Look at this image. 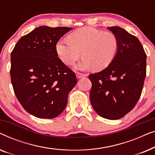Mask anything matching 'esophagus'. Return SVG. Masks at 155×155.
Here are the masks:
<instances>
[{
	"instance_id": "34e87169",
	"label": "esophagus",
	"mask_w": 155,
	"mask_h": 155,
	"mask_svg": "<svg viewBox=\"0 0 155 155\" xmlns=\"http://www.w3.org/2000/svg\"><path fill=\"white\" fill-rule=\"evenodd\" d=\"M76 76H77V78L80 79V78H82L83 77H86L87 75H86V74L80 73V72H77V73H76Z\"/></svg>"
}]
</instances>
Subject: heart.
<instances>
[{
    "mask_svg": "<svg viewBox=\"0 0 155 155\" xmlns=\"http://www.w3.org/2000/svg\"><path fill=\"white\" fill-rule=\"evenodd\" d=\"M118 40L111 31H104L94 27H84L70 34L66 40H59L56 51L65 64L73 65L81 56L82 60L76 68L85 70L93 67L101 71L109 65L116 56Z\"/></svg>",
    "mask_w": 155,
    "mask_h": 155,
    "instance_id": "1",
    "label": "heart"
}]
</instances>
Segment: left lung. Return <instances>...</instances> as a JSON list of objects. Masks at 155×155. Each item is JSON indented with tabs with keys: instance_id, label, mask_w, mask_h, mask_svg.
I'll list each match as a JSON object with an SVG mask.
<instances>
[{
	"instance_id": "left-lung-1",
	"label": "left lung",
	"mask_w": 155,
	"mask_h": 155,
	"mask_svg": "<svg viewBox=\"0 0 155 155\" xmlns=\"http://www.w3.org/2000/svg\"><path fill=\"white\" fill-rule=\"evenodd\" d=\"M118 40L116 56L99 73L89 75L91 104L101 117L116 120L130 112L140 97L146 76V55L140 41L119 27H108Z\"/></svg>"
}]
</instances>
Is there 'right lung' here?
Segmentation results:
<instances>
[{"label": "right lung", "mask_w": 155, "mask_h": 155, "mask_svg": "<svg viewBox=\"0 0 155 155\" xmlns=\"http://www.w3.org/2000/svg\"><path fill=\"white\" fill-rule=\"evenodd\" d=\"M72 29L39 27L21 37L11 52L14 92L25 111L37 118H53L62 113L77 84L75 73L56 51L57 42Z\"/></svg>", "instance_id": "right-lung-1"}]
</instances>
